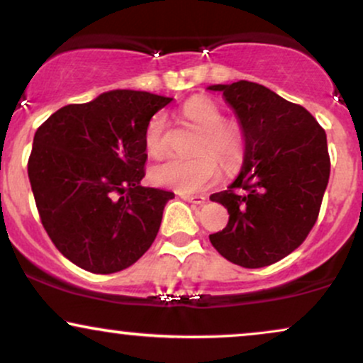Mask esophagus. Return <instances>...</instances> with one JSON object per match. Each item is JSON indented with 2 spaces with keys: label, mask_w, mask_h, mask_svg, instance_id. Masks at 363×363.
Masks as SVG:
<instances>
[{
  "label": "esophagus",
  "mask_w": 363,
  "mask_h": 363,
  "mask_svg": "<svg viewBox=\"0 0 363 363\" xmlns=\"http://www.w3.org/2000/svg\"><path fill=\"white\" fill-rule=\"evenodd\" d=\"M181 198L184 201H189V203H194V204H203L206 198L201 194H186V193H181Z\"/></svg>",
  "instance_id": "obj_1"
}]
</instances>
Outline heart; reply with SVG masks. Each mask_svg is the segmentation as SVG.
I'll return each instance as SVG.
<instances>
[{
    "mask_svg": "<svg viewBox=\"0 0 363 363\" xmlns=\"http://www.w3.org/2000/svg\"><path fill=\"white\" fill-rule=\"evenodd\" d=\"M182 115L201 130L194 145V159H172L157 165L152 177L159 186L172 187L179 193H199L216 184L220 167H231L243 154V133L235 123L223 121V113L213 101L193 99L182 106ZM147 152L155 159L169 152V123L164 113H155L145 128Z\"/></svg>",
    "mask_w": 363,
    "mask_h": 363,
    "instance_id": "obj_1",
    "label": "heart"
}]
</instances>
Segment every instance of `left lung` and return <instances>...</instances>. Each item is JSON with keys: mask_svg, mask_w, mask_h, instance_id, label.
Returning <instances> with one entry per match:
<instances>
[{"mask_svg": "<svg viewBox=\"0 0 363 363\" xmlns=\"http://www.w3.org/2000/svg\"><path fill=\"white\" fill-rule=\"evenodd\" d=\"M209 89L223 93L245 137L242 172L209 196L230 215L209 242L233 264L267 267L294 252L316 223L330 179L326 133L306 108L257 82Z\"/></svg>", "mask_w": 363, "mask_h": 363, "instance_id": "obj_1", "label": "left lung"}]
</instances>
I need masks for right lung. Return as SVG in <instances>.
<instances>
[{"label":"right lung","mask_w":363,"mask_h":363,"mask_svg":"<svg viewBox=\"0 0 363 363\" xmlns=\"http://www.w3.org/2000/svg\"><path fill=\"white\" fill-rule=\"evenodd\" d=\"M172 98L116 89L67 104L38 126L28 177L57 250L93 274H115L152 247L174 193L143 187L148 120Z\"/></svg>","instance_id":"add662e5"}]
</instances>
